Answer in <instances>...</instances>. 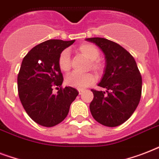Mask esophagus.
<instances>
[{
	"mask_svg": "<svg viewBox=\"0 0 159 159\" xmlns=\"http://www.w3.org/2000/svg\"><path fill=\"white\" fill-rule=\"evenodd\" d=\"M84 92V90L82 89H78V92H79V95H82V92Z\"/></svg>",
	"mask_w": 159,
	"mask_h": 159,
	"instance_id": "34e87169",
	"label": "esophagus"
}]
</instances>
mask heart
<instances>
[{
	"mask_svg": "<svg viewBox=\"0 0 159 159\" xmlns=\"http://www.w3.org/2000/svg\"><path fill=\"white\" fill-rule=\"evenodd\" d=\"M78 50L90 60V67L97 73L102 71V64L97 59L100 56V52L95 45L90 43H83L80 44ZM57 64L62 72H67L71 67V59H70V52L68 49H64L60 53L57 59ZM96 77L92 73L86 74H78V73H71L66 77L65 82L67 86L76 87L78 89H82L92 85L95 82Z\"/></svg>",
	"mask_w": 159,
	"mask_h": 159,
	"instance_id": "b5f03b06",
	"label": "heart"
}]
</instances>
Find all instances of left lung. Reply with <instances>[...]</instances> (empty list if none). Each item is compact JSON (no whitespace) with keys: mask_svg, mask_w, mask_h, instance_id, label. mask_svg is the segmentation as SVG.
I'll use <instances>...</instances> for the list:
<instances>
[{"mask_svg":"<svg viewBox=\"0 0 159 159\" xmlns=\"http://www.w3.org/2000/svg\"><path fill=\"white\" fill-rule=\"evenodd\" d=\"M104 53L106 68L98 86L92 89L90 104L93 118L105 126L116 127L128 120L137 108L142 92V77L133 56L120 44L104 38H88Z\"/></svg>","mask_w":159,"mask_h":159,"instance_id":"obj_1","label":"left lung"}]
</instances>
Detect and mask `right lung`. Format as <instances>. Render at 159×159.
I'll list each match as a JSON object with an SVG mask.
<instances>
[{
    "instance_id": "obj_1",
    "label": "right lung",
    "mask_w": 159,
    "mask_h": 159,
    "mask_svg": "<svg viewBox=\"0 0 159 159\" xmlns=\"http://www.w3.org/2000/svg\"><path fill=\"white\" fill-rule=\"evenodd\" d=\"M74 41H44L34 47L21 63L17 77L21 104L34 122L44 127L61 123L78 95L73 87H61L63 77L57 64L60 53ZM56 85L58 92L53 94Z\"/></svg>"
}]
</instances>
